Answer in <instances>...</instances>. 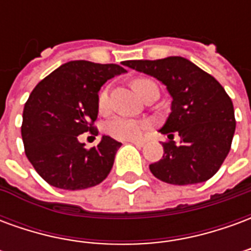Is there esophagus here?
<instances>
[{
  "instance_id": "obj_1",
  "label": "esophagus",
  "mask_w": 251,
  "mask_h": 251,
  "mask_svg": "<svg viewBox=\"0 0 251 251\" xmlns=\"http://www.w3.org/2000/svg\"><path fill=\"white\" fill-rule=\"evenodd\" d=\"M127 142H131V144L136 145V147H142V145H144V141H141V140H131V141Z\"/></svg>"
}]
</instances>
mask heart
I'll return each mask as SVG.
<instances>
[{"instance_id": "1", "label": "heart", "mask_w": 251, "mask_h": 251, "mask_svg": "<svg viewBox=\"0 0 251 251\" xmlns=\"http://www.w3.org/2000/svg\"><path fill=\"white\" fill-rule=\"evenodd\" d=\"M152 84L151 80L148 79H136L133 82V88L136 90L138 95H142L145 88ZM98 107L99 111L104 113L107 107H109V91L104 88L100 91L98 97ZM147 121L136 120V118H127V117H114L113 120H110L106 124V133L110 137H113L115 140H121V141H131V140H137L140 138L142 131L148 127Z\"/></svg>"}]
</instances>
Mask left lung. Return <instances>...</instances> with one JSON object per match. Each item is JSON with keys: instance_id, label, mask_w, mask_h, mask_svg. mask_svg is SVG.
Returning <instances> with one entry per match:
<instances>
[{"instance_id": "1", "label": "left lung", "mask_w": 251, "mask_h": 251, "mask_svg": "<svg viewBox=\"0 0 251 251\" xmlns=\"http://www.w3.org/2000/svg\"><path fill=\"white\" fill-rule=\"evenodd\" d=\"M124 66L156 77L172 97L171 114L160 129L171 141L163 144V158L149 165L153 176L175 185L211 179L230 152L235 131L234 106L221 83L181 56L126 60ZM174 132L179 134V146L172 141Z\"/></svg>"}]
</instances>
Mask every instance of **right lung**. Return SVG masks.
Here are the masks:
<instances>
[{"instance_id":"right-lung-1","label":"right lung","mask_w":251,"mask_h":251,"mask_svg":"<svg viewBox=\"0 0 251 251\" xmlns=\"http://www.w3.org/2000/svg\"><path fill=\"white\" fill-rule=\"evenodd\" d=\"M127 72L118 64L87 60L64 63L44 77L24 106L21 136L36 172L56 188L76 191L102 183L114 164L121 142L102 136L86 149L77 136L98 134V93L111 77Z\"/></svg>"}]
</instances>
